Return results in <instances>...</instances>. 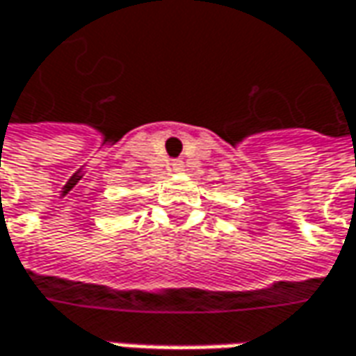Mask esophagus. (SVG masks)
I'll use <instances>...</instances> for the list:
<instances>
[{
    "label": "esophagus",
    "mask_w": 356,
    "mask_h": 356,
    "mask_svg": "<svg viewBox=\"0 0 356 356\" xmlns=\"http://www.w3.org/2000/svg\"><path fill=\"white\" fill-rule=\"evenodd\" d=\"M182 168H184L182 160H174V162H172V170H174V172H180Z\"/></svg>",
    "instance_id": "34e87169"
}]
</instances>
